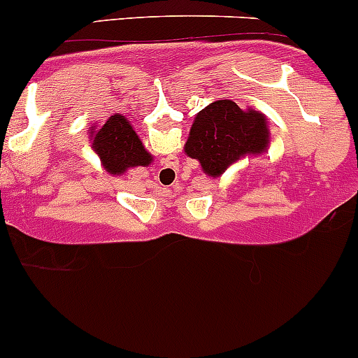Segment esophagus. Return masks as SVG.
<instances>
[{
    "label": "esophagus",
    "instance_id": "34e87169",
    "mask_svg": "<svg viewBox=\"0 0 358 358\" xmlns=\"http://www.w3.org/2000/svg\"><path fill=\"white\" fill-rule=\"evenodd\" d=\"M178 157H168L162 161V173H166V176H173L176 173V169H178Z\"/></svg>",
    "mask_w": 358,
    "mask_h": 358
}]
</instances>
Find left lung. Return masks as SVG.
<instances>
[{
  "label": "left lung",
  "instance_id": "8db88e82",
  "mask_svg": "<svg viewBox=\"0 0 358 358\" xmlns=\"http://www.w3.org/2000/svg\"><path fill=\"white\" fill-rule=\"evenodd\" d=\"M269 147L267 119L255 110H241L220 99L201 110L190 127L185 154L197 159L208 176H220L229 166Z\"/></svg>",
  "mask_w": 358,
  "mask_h": 358
}]
</instances>
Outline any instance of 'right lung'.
Listing matches in <instances>:
<instances>
[{
    "label": "right lung",
    "instance_id": "1",
    "mask_svg": "<svg viewBox=\"0 0 358 358\" xmlns=\"http://www.w3.org/2000/svg\"><path fill=\"white\" fill-rule=\"evenodd\" d=\"M92 148L110 175H122L129 168L148 166L152 155L124 115H112L99 127L91 129Z\"/></svg>",
    "mask_w": 358,
    "mask_h": 358
}]
</instances>
